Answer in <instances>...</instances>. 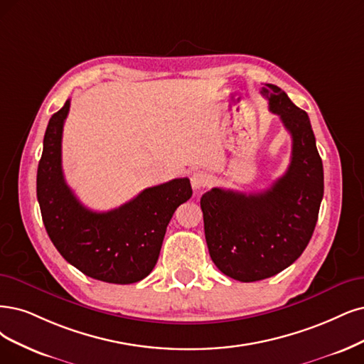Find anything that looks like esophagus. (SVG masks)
I'll return each mask as SVG.
<instances>
[{
	"mask_svg": "<svg viewBox=\"0 0 364 364\" xmlns=\"http://www.w3.org/2000/svg\"><path fill=\"white\" fill-rule=\"evenodd\" d=\"M191 183L195 191L203 189V187L208 186L210 183V175L204 171H195L191 173Z\"/></svg>",
	"mask_w": 364,
	"mask_h": 364,
	"instance_id": "obj_1",
	"label": "esophagus"
}]
</instances>
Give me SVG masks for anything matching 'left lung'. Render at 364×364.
Masks as SVG:
<instances>
[{
    "label": "left lung",
    "mask_w": 364,
    "mask_h": 364,
    "mask_svg": "<svg viewBox=\"0 0 364 364\" xmlns=\"http://www.w3.org/2000/svg\"><path fill=\"white\" fill-rule=\"evenodd\" d=\"M261 92L291 133L288 171L264 192L214 187L200 198L210 257L223 274L240 282L272 277L299 259L324 196V169L311 119L279 87L265 84Z\"/></svg>",
    "instance_id": "8db88e82"
}]
</instances>
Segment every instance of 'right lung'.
Here are the masks:
<instances>
[{"mask_svg": "<svg viewBox=\"0 0 364 364\" xmlns=\"http://www.w3.org/2000/svg\"><path fill=\"white\" fill-rule=\"evenodd\" d=\"M67 100L46 127L37 169V200L46 232L61 257L85 276L129 285L153 272L175 210L192 196L189 178L148 187L111 211L97 213L79 203L61 166Z\"/></svg>", "mask_w": 364, "mask_h": 364, "instance_id": "1", "label": "right lung"}]
</instances>
